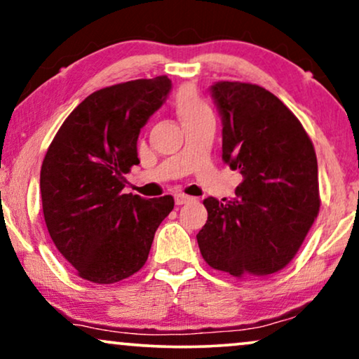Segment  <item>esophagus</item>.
<instances>
[{
	"label": "esophagus",
	"instance_id": "esophagus-1",
	"mask_svg": "<svg viewBox=\"0 0 359 359\" xmlns=\"http://www.w3.org/2000/svg\"><path fill=\"white\" fill-rule=\"evenodd\" d=\"M189 201H193V198H191V196H186L183 193H176L175 194V203L178 204V205H183L186 203H189Z\"/></svg>",
	"mask_w": 359,
	"mask_h": 359
}]
</instances>
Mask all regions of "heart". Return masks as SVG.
Segmentation results:
<instances>
[{
    "label": "heart",
    "mask_w": 359,
    "mask_h": 359,
    "mask_svg": "<svg viewBox=\"0 0 359 359\" xmlns=\"http://www.w3.org/2000/svg\"><path fill=\"white\" fill-rule=\"evenodd\" d=\"M175 109L178 112L180 119L183 124L193 122L205 114H210V107L204 97L199 95V91L194 86H181L175 96Z\"/></svg>",
    "instance_id": "heart-1"
}]
</instances>
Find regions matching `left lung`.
<instances>
[{"mask_svg":"<svg viewBox=\"0 0 359 359\" xmlns=\"http://www.w3.org/2000/svg\"><path fill=\"white\" fill-rule=\"evenodd\" d=\"M222 160L243 181L227 203L204 199L196 235L205 263L238 279L266 278L296 257L320 209L317 156L296 116L252 83L219 81Z\"/></svg>","mask_w":359,"mask_h":359,"instance_id":"8db88e82","label":"left lung"}]
</instances>
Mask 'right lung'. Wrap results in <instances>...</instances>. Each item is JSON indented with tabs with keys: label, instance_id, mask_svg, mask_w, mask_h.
Wrapping results in <instances>:
<instances>
[{
	"label": "right lung",
	"instance_id": "obj_1",
	"mask_svg": "<svg viewBox=\"0 0 359 359\" xmlns=\"http://www.w3.org/2000/svg\"><path fill=\"white\" fill-rule=\"evenodd\" d=\"M171 90L168 76L102 88L80 102L48 147L41 168L42 210L52 242L86 281L112 284L149 258L171 196L124 194L139 165L137 139Z\"/></svg>",
	"mask_w": 359,
	"mask_h": 359
}]
</instances>
